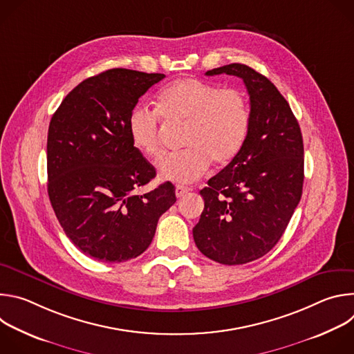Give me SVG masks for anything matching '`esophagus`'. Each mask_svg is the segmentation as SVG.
I'll return each mask as SVG.
<instances>
[{"label":"esophagus","mask_w":354,"mask_h":354,"mask_svg":"<svg viewBox=\"0 0 354 354\" xmlns=\"http://www.w3.org/2000/svg\"><path fill=\"white\" fill-rule=\"evenodd\" d=\"M189 187H186V186H182V185H178L176 187H175V194H176V197L178 198H182L183 196H186L187 193H189Z\"/></svg>","instance_id":"obj_1"}]
</instances>
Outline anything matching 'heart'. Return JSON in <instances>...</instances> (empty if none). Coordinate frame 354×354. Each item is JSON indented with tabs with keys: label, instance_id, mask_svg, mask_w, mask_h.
Segmentation results:
<instances>
[{
	"label": "heart",
	"instance_id": "b5f03b06",
	"mask_svg": "<svg viewBox=\"0 0 354 354\" xmlns=\"http://www.w3.org/2000/svg\"><path fill=\"white\" fill-rule=\"evenodd\" d=\"M154 111L136 106L127 120L131 141L142 154H161V120L185 123L180 153L169 154L157 164L161 179L192 183L209 169L230 164L243 148L250 109L246 95L236 88H221L196 78H180L167 85L157 96Z\"/></svg>",
	"mask_w": 354,
	"mask_h": 354
}]
</instances>
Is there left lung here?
Returning a JSON list of instances; mask_svg holds the SVG:
<instances>
[{"instance_id": "obj_1", "label": "left lung", "mask_w": 354, "mask_h": 354, "mask_svg": "<svg viewBox=\"0 0 354 354\" xmlns=\"http://www.w3.org/2000/svg\"><path fill=\"white\" fill-rule=\"evenodd\" d=\"M242 78L250 100V127L241 153L200 194L205 210L193 228L198 250L223 265L266 255L284 234L304 182V144L284 96L265 75L245 64L206 75Z\"/></svg>"}]
</instances>
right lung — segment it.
Instances as JSON below:
<instances>
[{"instance_id":"1","label":"right lung","mask_w":354,"mask_h":354,"mask_svg":"<svg viewBox=\"0 0 354 354\" xmlns=\"http://www.w3.org/2000/svg\"><path fill=\"white\" fill-rule=\"evenodd\" d=\"M164 74L112 68L78 84L50 120L47 192L56 217L82 254L109 263L137 258L175 203L165 182L144 194L156 168L137 149L129 115Z\"/></svg>"}]
</instances>
